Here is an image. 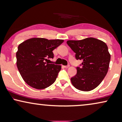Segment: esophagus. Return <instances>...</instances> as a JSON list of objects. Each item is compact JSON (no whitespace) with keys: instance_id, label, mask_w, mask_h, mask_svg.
I'll list each match as a JSON object with an SVG mask.
<instances>
[{"instance_id":"34e87169","label":"esophagus","mask_w":122,"mask_h":122,"mask_svg":"<svg viewBox=\"0 0 122 122\" xmlns=\"http://www.w3.org/2000/svg\"><path fill=\"white\" fill-rule=\"evenodd\" d=\"M63 67L66 68H68V67H69V65H67V66H63Z\"/></svg>"}]
</instances>
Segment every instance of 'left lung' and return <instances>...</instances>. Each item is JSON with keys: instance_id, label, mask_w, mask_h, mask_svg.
I'll return each instance as SVG.
<instances>
[{"instance_id": "8db88e82", "label": "left lung", "mask_w": 122, "mask_h": 122, "mask_svg": "<svg viewBox=\"0 0 122 122\" xmlns=\"http://www.w3.org/2000/svg\"><path fill=\"white\" fill-rule=\"evenodd\" d=\"M68 46L76 53V60H81L77 73L71 78L73 86L78 90L88 92L101 84L109 68L111 55L103 41L88 38L81 41H68Z\"/></svg>"}]
</instances>
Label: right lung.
Instances as JSON below:
<instances>
[{"label":"right lung","instance_id":"right-lung-1","mask_svg":"<svg viewBox=\"0 0 122 122\" xmlns=\"http://www.w3.org/2000/svg\"><path fill=\"white\" fill-rule=\"evenodd\" d=\"M63 40H48L34 38L19 45L16 53V66L26 84L37 89H43L54 83L61 66L49 64L54 58L53 51Z\"/></svg>","mask_w":122,"mask_h":122}]
</instances>
